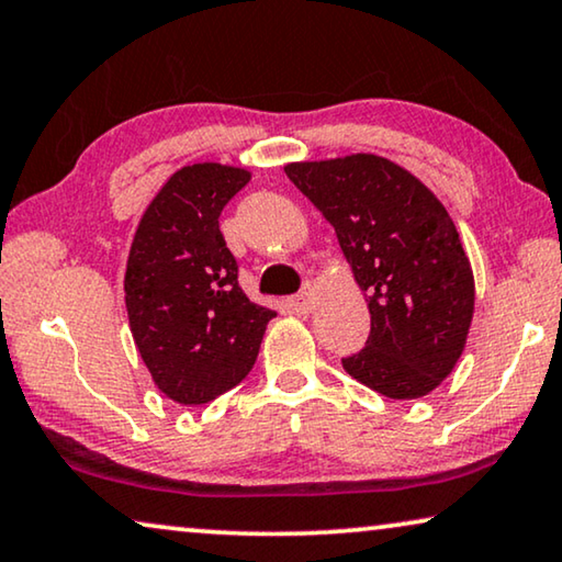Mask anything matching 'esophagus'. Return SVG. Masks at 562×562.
Segmentation results:
<instances>
[{
    "label": "esophagus",
    "instance_id": "1",
    "mask_svg": "<svg viewBox=\"0 0 562 562\" xmlns=\"http://www.w3.org/2000/svg\"><path fill=\"white\" fill-rule=\"evenodd\" d=\"M291 308H296V312H308V308L314 306V286L312 283H304V289L299 291V294L289 301Z\"/></svg>",
    "mask_w": 562,
    "mask_h": 562
}]
</instances>
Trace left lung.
Segmentation results:
<instances>
[{"instance_id":"left-lung-1","label":"left lung","mask_w":562,"mask_h":562,"mask_svg":"<svg viewBox=\"0 0 562 562\" xmlns=\"http://www.w3.org/2000/svg\"><path fill=\"white\" fill-rule=\"evenodd\" d=\"M283 172L335 227L368 294L370 337L341 368L393 401L428 395L451 375L474 316V273L451 215L378 154L291 161Z\"/></svg>"}]
</instances>
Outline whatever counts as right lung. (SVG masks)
<instances>
[{"label": "right lung", "instance_id": "add662e5", "mask_svg": "<svg viewBox=\"0 0 562 562\" xmlns=\"http://www.w3.org/2000/svg\"><path fill=\"white\" fill-rule=\"evenodd\" d=\"M248 182V169L217 161L177 169L144 210L128 250V327L154 385L180 405L238 385L276 316L243 294L217 223Z\"/></svg>", "mask_w": 562, "mask_h": 562}]
</instances>
